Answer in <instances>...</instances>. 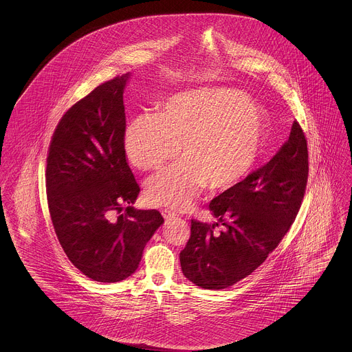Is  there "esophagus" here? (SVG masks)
Masks as SVG:
<instances>
[{"instance_id": "obj_1", "label": "esophagus", "mask_w": 352, "mask_h": 352, "mask_svg": "<svg viewBox=\"0 0 352 352\" xmlns=\"http://www.w3.org/2000/svg\"><path fill=\"white\" fill-rule=\"evenodd\" d=\"M161 214H162V217H164L165 220H171V219L177 218V214H175V212H173V211H170V210H166V208L162 210Z\"/></svg>"}]
</instances>
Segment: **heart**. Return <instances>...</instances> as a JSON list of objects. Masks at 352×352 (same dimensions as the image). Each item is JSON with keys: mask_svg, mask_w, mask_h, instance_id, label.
Masks as SVG:
<instances>
[{"mask_svg": "<svg viewBox=\"0 0 352 352\" xmlns=\"http://www.w3.org/2000/svg\"><path fill=\"white\" fill-rule=\"evenodd\" d=\"M265 109L234 89L198 88L174 94L158 113L134 118L124 133L129 162L140 170H160L182 144L184 160L145 184L153 206L188 210L201 191H228L261 164L268 148Z\"/></svg>", "mask_w": 352, "mask_h": 352, "instance_id": "heart-1", "label": "heart"}]
</instances>
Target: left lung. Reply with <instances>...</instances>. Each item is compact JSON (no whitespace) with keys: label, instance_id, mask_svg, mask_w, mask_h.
Returning a JSON list of instances; mask_svg holds the SVG:
<instances>
[{"label":"left lung","instance_id":"1","mask_svg":"<svg viewBox=\"0 0 352 352\" xmlns=\"http://www.w3.org/2000/svg\"><path fill=\"white\" fill-rule=\"evenodd\" d=\"M307 144L293 122L289 140L263 168L212 199V226L191 220V236L181 252L184 277L203 289H226L250 276L268 257L301 207L307 173ZM219 223L225 231L217 234Z\"/></svg>","mask_w":352,"mask_h":352}]
</instances>
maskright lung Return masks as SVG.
I'll list each match as a JSON object with an SVG mask.
<instances>
[{"label":"right lung","instance_id":"obj_1","mask_svg":"<svg viewBox=\"0 0 352 352\" xmlns=\"http://www.w3.org/2000/svg\"><path fill=\"white\" fill-rule=\"evenodd\" d=\"M131 74L101 84L71 107L51 140L46 187L55 234L69 261L98 283L133 274L164 224L157 210H134L140 187L124 148V89ZM124 205L129 207L118 217Z\"/></svg>","mask_w":352,"mask_h":352}]
</instances>
